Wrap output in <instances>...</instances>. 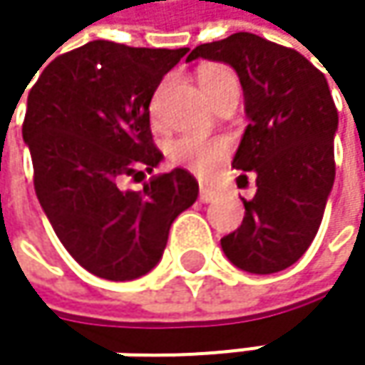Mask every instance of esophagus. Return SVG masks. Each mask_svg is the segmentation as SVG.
Segmentation results:
<instances>
[{"instance_id": "34e87169", "label": "esophagus", "mask_w": 365, "mask_h": 365, "mask_svg": "<svg viewBox=\"0 0 365 365\" xmlns=\"http://www.w3.org/2000/svg\"><path fill=\"white\" fill-rule=\"evenodd\" d=\"M198 198L200 202H213L217 198V192L213 187H207V185H200V192H198Z\"/></svg>"}]
</instances>
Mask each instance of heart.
<instances>
[{"label": "heart", "mask_w": 365, "mask_h": 365, "mask_svg": "<svg viewBox=\"0 0 365 365\" xmlns=\"http://www.w3.org/2000/svg\"><path fill=\"white\" fill-rule=\"evenodd\" d=\"M198 86L213 108L226 97H239V80L235 71L220 63H209L198 69ZM156 101L158 97H154L152 113L156 111ZM228 150L230 148L224 139H198L182 135L167 143V158L171 165L205 178L213 173L215 167L228 156Z\"/></svg>", "instance_id": "obj_1"}]
</instances>
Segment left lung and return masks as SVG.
<instances>
[{"mask_svg":"<svg viewBox=\"0 0 365 365\" xmlns=\"http://www.w3.org/2000/svg\"><path fill=\"white\" fill-rule=\"evenodd\" d=\"M194 58L237 71L250 118L232 167L252 171L257 190L243 198V224L222 239V250L241 270L279 272L313 243L334 185L338 111L328 80L294 48L245 31L196 46L187 54Z\"/></svg>","mask_w":365,"mask_h":365,"instance_id":"obj_1","label":"left lung"}]
</instances>
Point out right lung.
I'll use <instances>...</instances> for the list:
<instances>
[{
    "mask_svg": "<svg viewBox=\"0 0 365 365\" xmlns=\"http://www.w3.org/2000/svg\"><path fill=\"white\" fill-rule=\"evenodd\" d=\"M185 52L97 39L56 56L29 91L23 139L37 200L63 247L101 279L148 274L173 220L198 196L185 169L154 175L139 190L123 187L163 160L150 101Z\"/></svg>",
    "mask_w": 365,
    "mask_h": 365,
    "instance_id": "obj_1",
    "label": "right lung"
}]
</instances>
